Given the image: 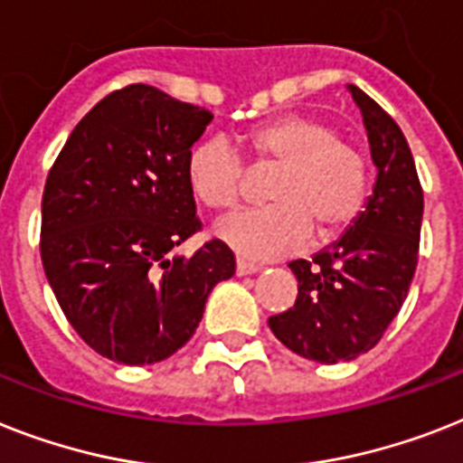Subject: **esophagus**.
Segmentation results:
<instances>
[{"label":"esophagus","mask_w":463,"mask_h":463,"mask_svg":"<svg viewBox=\"0 0 463 463\" xmlns=\"http://www.w3.org/2000/svg\"><path fill=\"white\" fill-rule=\"evenodd\" d=\"M235 270H238V276H251V273H259V270H261V264H254V261H244V259H238Z\"/></svg>","instance_id":"1"}]
</instances>
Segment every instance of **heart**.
<instances>
[{
    "mask_svg": "<svg viewBox=\"0 0 463 463\" xmlns=\"http://www.w3.org/2000/svg\"><path fill=\"white\" fill-rule=\"evenodd\" d=\"M257 166L280 164L270 199L276 204L231 213L216 228L228 247L247 259H276L307 247L311 232L333 240L347 231L366 202V161L337 137L328 121L311 114H283L247 133ZM187 183L213 212L231 209L247 185V164L223 135H212L187 154Z\"/></svg>",
    "mask_w": 463,
    "mask_h": 463,
    "instance_id": "heart-1",
    "label": "heart"
}]
</instances>
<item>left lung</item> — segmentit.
I'll return each instance as SVG.
<instances>
[{
	"label": "left lung",
	"mask_w": 463,
	"mask_h": 463,
	"mask_svg": "<svg viewBox=\"0 0 463 463\" xmlns=\"http://www.w3.org/2000/svg\"><path fill=\"white\" fill-rule=\"evenodd\" d=\"M375 164L373 194L337 242L290 261L297 299L269 318L273 335L295 354L321 364L352 362L381 342L419 264L423 190L407 137L388 111L347 85Z\"/></svg>",
	"instance_id": "obj_1"
}]
</instances>
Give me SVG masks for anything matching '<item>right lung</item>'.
<instances>
[{
  "instance_id": "add662e5",
  "label": "right lung",
  "mask_w": 463,
  "mask_h": 463,
  "mask_svg": "<svg viewBox=\"0 0 463 463\" xmlns=\"http://www.w3.org/2000/svg\"><path fill=\"white\" fill-rule=\"evenodd\" d=\"M212 118L152 85H128L92 107L49 171L44 276L75 333L111 362L168 359L194 335L209 292L235 273L221 240L171 254L202 228L185 164Z\"/></svg>"
}]
</instances>
